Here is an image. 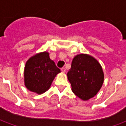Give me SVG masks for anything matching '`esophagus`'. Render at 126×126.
Instances as JSON below:
<instances>
[{
    "mask_svg": "<svg viewBox=\"0 0 126 126\" xmlns=\"http://www.w3.org/2000/svg\"><path fill=\"white\" fill-rule=\"evenodd\" d=\"M61 71H62V73H65L66 72V69L65 68H64V67H63V68H61Z\"/></svg>",
    "mask_w": 126,
    "mask_h": 126,
    "instance_id": "obj_1",
    "label": "esophagus"
}]
</instances>
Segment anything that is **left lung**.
Segmentation results:
<instances>
[{"instance_id": "left-lung-1", "label": "left lung", "mask_w": 126, "mask_h": 126, "mask_svg": "<svg viewBox=\"0 0 126 126\" xmlns=\"http://www.w3.org/2000/svg\"><path fill=\"white\" fill-rule=\"evenodd\" d=\"M67 75L73 93L83 100H89L96 95L104 82V73L100 64L87 54L74 57Z\"/></svg>"}]
</instances>
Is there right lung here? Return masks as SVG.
<instances>
[{
    "label": "right lung",
    "mask_w": 126,
    "mask_h": 126,
    "mask_svg": "<svg viewBox=\"0 0 126 126\" xmlns=\"http://www.w3.org/2000/svg\"><path fill=\"white\" fill-rule=\"evenodd\" d=\"M61 70L50 59L49 52H39L27 61L24 68V84L30 91L43 94L48 90Z\"/></svg>",
    "instance_id": "obj_1"
}]
</instances>
